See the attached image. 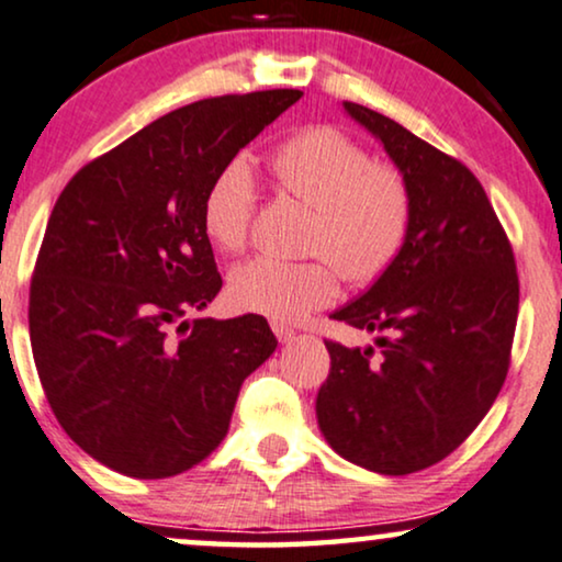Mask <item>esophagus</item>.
Listing matches in <instances>:
<instances>
[{
	"instance_id": "1",
	"label": "esophagus",
	"mask_w": 562,
	"mask_h": 562,
	"mask_svg": "<svg viewBox=\"0 0 562 562\" xmlns=\"http://www.w3.org/2000/svg\"><path fill=\"white\" fill-rule=\"evenodd\" d=\"M272 331H274V337L280 339L282 345H288V342H293L295 339V329H290L288 324H280V322H272Z\"/></svg>"
}]
</instances>
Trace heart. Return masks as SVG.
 Segmentation results:
<instances>
[{
    "mask_svg": "<svg viewBox=\"0 0 562 562\" xmlns=\"http://www.w3.org/2000/svg\"><path fill=\"white\" fill-rule=\"evenodd\" d=\"M272 170L288 194L318 210L311 251L329 258L345 280L368 285L392 267L409 228V194L396 170L375 166L334 126H311L282 142ZM257 199V176L244 155L217 170L204 191L202 223L220 251L238 254L248 244ZM328 262L254 257L231 272V301L251 314L297 322L337 297Z\"/></svg>",
    "mask_w": 562,
    "mask_h": 562,
    "instance_id": "obj_1",
    "label": "heart"
}]
</instances>
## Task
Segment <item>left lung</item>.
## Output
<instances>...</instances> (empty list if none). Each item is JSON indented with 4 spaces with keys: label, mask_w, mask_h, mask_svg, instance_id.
Masks as SVG:
<instances>
[{
    "label": "left lung",
    "mask_w": 562,
    "mask_h": 562,
    "mask_svg": "<svg viewBox=\"0 0 562 562\" xmlns=\"http://www.w3.org/2000/svg\"><path fill=\"white\" fill-rule=\"evenodd\" d=\"M342 109L402 173L409 228L392 267L331 314L373 331L379 355L326 342L316 420L339 457L396 477L449 457L493 407L516 329V261L470 168L383 113Z\"/></svg>",
    "instance_id": "1"
}]
</instances>
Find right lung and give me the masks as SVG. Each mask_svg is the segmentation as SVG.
I'll return each instance as SVG.
<instances>
[{
  "label": "right lung",
  "mask_w": 562,
  "mask_h": 562,
  "mask_svg": "<svg viewBox=\"0 0 562 562\" xmlns=\"http://www.w3.org/2000/svg\"><path fill=\"white\" fill-rule=\"evenodd\" d=\"M301 90L176 109L75 173L31 282V345L67 436L113 472L162 480L217 449L240 383L274 352L267 318H183L223 288L202 199Z\"/></svg>",
  "instance_id": "1"
}]
</instances>
